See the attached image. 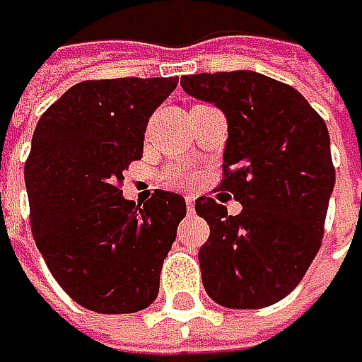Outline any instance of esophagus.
<instances>
[{
    "mask_svg": "<svg viewBox=\"0 0 362 362\" xmlns=\"http://www.w3.org/2000/svg\"><path fill=\"white\" fill-rule=\"evenodd\" d=\"M185 202H187V208H189V210H193V208H195V197H193V195H187V197H185Z\"/></svg>",
    "mask_w": 362,
    "mask_h": 362,
    "instance_id": "34e87169",
    "label": "esophagus"
}]
</instances>
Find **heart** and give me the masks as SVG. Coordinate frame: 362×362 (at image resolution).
Masks as SVG:
<instances>
[{"instance_id":"obj_1","label":"heart","mask_w":362,"mask_h":362,"mask_svg":"<svg viewBox=\"0 0 362 362\" xmlns=\"http://www.w3.org/2000/svg\"><path fill=\"white\" fill-rule=\"evenodd\" d=\"M165 182L175 189H185L197 182V171L191 167H173L165 173Z\"/></svg>"}]
</instances>
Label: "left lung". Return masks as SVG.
I'll list each match as a JSON object with an SVG mask.
<instances>
[{
    "mask_svg": "<svg viewBox=\"0 0 362 362\" xmlns=\"http://www.w3.org/2000/svg\"><path fill=\"white\" fill-rule=\"evenodd\" d=\"M180 86L225 113L218 189L243 204L231 216L225 202H195L210 225L199 249L204 288L229 309L274 305L298 286L322 245L334 187L326 124L300 92L259 72L189 74Z\"/></svg>",
    "mask_w": 362,
    "mask_h": 362,
    "instance_id": "left-lung-1",
    "label": "left lung"
}]
</instances>
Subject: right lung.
<instances>
[{
    "mask_svg": "<svg viewBox=\"0 0 362 362\" xmlns=\"http://www.w3.org/2000/svg\"><path fill=\"white\" fill-rule=\"evenodd\" d=\"M175 86L177 76L81 81L38 119L25 160L32 234L62 290L90 311L135 313L158 296L187 204L156 189L139 208L119 189Z\"/></svg>",
    "mask_w": 362,
    "mask_h": 362,
    "instance_id": "add662e5",
    "label": "right lung"
}]
</instances>
